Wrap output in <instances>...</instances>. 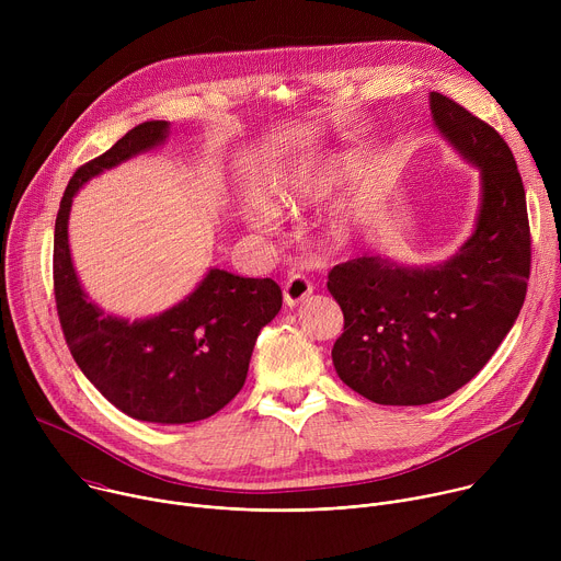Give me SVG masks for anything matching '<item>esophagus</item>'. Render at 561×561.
I'll list each match as a JSON object with an SVG mask.
<instances>
[{
    "label": "esophagus",
    "mask_w": 561,
    "mask_h": 561,
    "mask_svg": "<svg viewBox=\"0 0 561 561\" xmlns=\"http://www.w3.org/2000/svg\"><path fill=\"white\" fill-rule=\"evenodd\" d=\"M312 293V284L308 277L295 273V275H288L286 284H284V301L286 306H299L301 301H306Z\"/></svg>",
    "instance_id": "34e87169"
}]
</instances>
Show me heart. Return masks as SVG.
<instances>
[{"label": "heart", "mask_w": 561, "mask_h": 561, "mask_svg": "<svg viewBox=\"0 0 561 561\" xmlns=\"http://www.w3.org/2000/svg\"><path fill=\"white\" fill-rule=\"evenodd\" d=\"M342 173L340 159H327L317 164H299L279 171L266 180L260 191L262 206L247 213L244 219L255 228L273 224L271 210H297L308 204L324 202L337 186Z\"/></svg>", "instance_id": "obj_1"}]
</instances>
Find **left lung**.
<instances>
[{
	"label": "left lung",
	"mask_w": 561,
	"mask_h": 561,
	"mask_svg": "<svg viewBox=\"0 0 561 561\" xmlns=\"http://www.w3.org/2000/svg\"><path fill=\"white\" fill-rule=\"evenodd\" d=\"M431 113L482 178L472 234L442 264L364 255L337 264L327 284L344 312L335 370L383 407L433 404L470 381L513 329L530 275L526 193L508 144L442 93H431Z\"/></svg>",
	"instance_id": "left-lung-1"
}]
</instances>
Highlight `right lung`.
<instances>
[{
    "instance_id": "obj_1",
    "label": "right lung",
    "mask_w": 561,
    "mask_h": 561,
    "mask_svg": "<svg viewBox=\"0 0 561 561\" xmlns=\"http://www.w3.org/2000/svg\"><path fill=\"white\" fill-rule=\"evenodd\" d=\"M167 135L169 122H144L75 171L55 219L53 282L70 355L108 402L139 422L191 424L215 415L242 390L257 335L282 308L279 286L210 268L178 306L128 322L89 299L68 247L75 193Z\"/></svg>"
}]
</instances>
